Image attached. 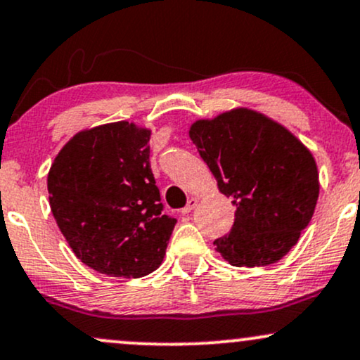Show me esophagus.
I'll list each match as a JSON object with an SVG mask.
<instances>
[{
    "instance_id": "1",
    "label": "esophagus",
    "mask_w": 360,
    "mask_h": 360,
    "mask_svg": "<svg viewBox=\"0 0 360 360\" xmlns=\"http://www.w3.org/2000/svg\"><path fill=\"white\" fill-rule=\"evenodd\" d=\"M196 206H198V200H196V198H189L188 205H186L184 208L181 210V213H183V214H188V213H191L193 210L196 208Z\"/></svg>"
}]
</instances>
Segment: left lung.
Masks as SVG:
<instances>
[{
  "label": "left lung",
  "mask_w": 360,
  "mask_h": 360,
  "mask_svg": "<svg viewBox=\"0 0 360 360\" xmlns=\"http://www.w3.org/2000/svg\"><path fill=\"white\" fill-rule=\"evenodd\" d=\"M189 137L237 208L230 233L213 243L237 267L278 262L315 212L318 171L291 131L247 108L193 123Z\"/></svg>",
  "instance_id": "left-lung-1"
}]
</instances>
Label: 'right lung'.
<instances>
[{
    "label": "right lung",
    "mask_w": 360,
    "mask_h": 360,
    "mask_svg": "<svg viewBox=\"0 0 360 360\" xmlns=\"http://www.w3.org/2000/svg\"><path fill=\"white\" fill-rule=\"evenodd\" d=\"M150 131L117 122L81 131L53 160L51 210L76 257L113 278L162 262L176 218L164 214L150 169Z\"/></svg>",
    "instance_id": "right-lung-1"
}]
</instances>
